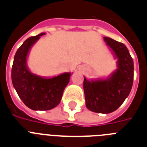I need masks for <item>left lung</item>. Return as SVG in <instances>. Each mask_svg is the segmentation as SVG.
Returning a JSON list of instances; mask_svg holds the SVG:
<instances>
[{
	"label": "left lung",
	"instance_id": "obj_1",
	"mask_svg": "<svg viewBox=\"0 0 147 147\" xmlns=\"http://www.w3.org/2000/svg\"><path fill=\"white\" fill-rule=\"evenodd\" d=\"M116 61L117 69L106 78L88 80L84 76V91L89 110L108 114L118 109L132 89L134 63L127 47L110 38L104 37Z\"/></svg>",
	"mask_w": 147,
	"mask_h": 147
}]
</instances>
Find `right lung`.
Instances as JSON below:
<instances>
[{
	"mask_svg": "<svg viewBox=\"0 0 147 147\" xmlns=\"http://www.w3.org/2000/svg\"><path fill=\"white\" fill-rule=\"evenodd\" d=\"M45 34L42 32L26 39L15 53L12 67L14 88L24 104L35 111L49 110L58 106L72 75L71 72H63L53 77H43L30 71L27 65L29 52Z\"/></svg>",
	"mask_w": 147,
	"mask_h": 147,
	"instance_id": "right-lung-1",
	"label": "right lung"
}]
</instances>
